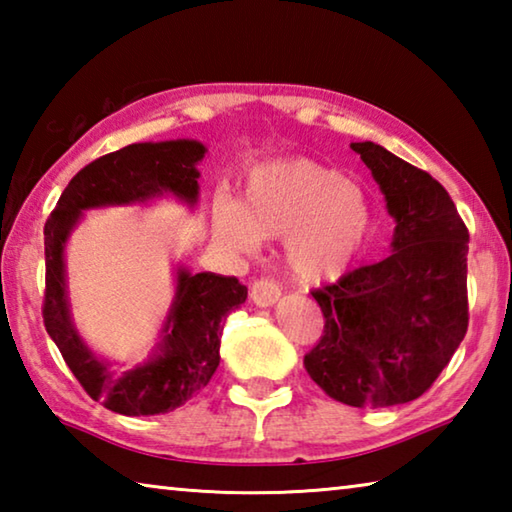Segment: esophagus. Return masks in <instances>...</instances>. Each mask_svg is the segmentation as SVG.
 Returning a JSON list of instances; mask_svg holds the SVG:
<instances>
[{
    "label": "esophagus",
    "instance_id": "obj_1",
    "mask_svg": "<svg viewBox=\"0 0 512 512\" xmlns=\"http://www.w3.org/2000/svg\"><path fill=\"white\" fill-rule=\"evenodd\" d=\"M280 296V287L271 280H264V277L262 280H255L253 287H250V300H253L257 307H271L280 300Z\"/></svg>",
    "mask_w": 512,
    "mask_h": 512
}]
</instances>
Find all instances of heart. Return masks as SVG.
<instances>
[{
  "label": "heart",
  "mask_w": 512,
  "mask_h": 512,
  "mask_svg": "<svg viewBox=\"0 0 512 512\" xmlns=\"http://www.w3.org/2000/svg\"><path fill=\"white\" fill-rule=\"evenodd\" d=\"M370 201L357 180L314 160L259 164L239 201L219 196L212 235L237 255H255L264 239L284 237L287 264L300 280L327 282L348 271L370 232Z\"/></svg>",
  "instance_id": "1"
}]
</instances>
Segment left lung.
Segmentation results:
<instances>
[{
    "label": "left lung",
    "instance_id": "1",
    "mask_svg": "<svg viewBox=\"0 0 512 512\" xmlns=\"http://www.w3.org/2000/svg\"><path fill=\"white\" fill-rule=\"evenodd\" d=\"M384 194L391 255L311 291L325 329L309 377L348 406L418 400L467 332V228L445 187L375 142H352Z\"/></svg>",
    "mask_w": 512,
    "mask_h": 512
}]
</instances>
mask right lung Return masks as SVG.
I'll use <instances>...</instances> for the list:
<instances>
[{
  "mask_svg": "<svg viewBox=\"0 0 512 512\" xmlns=\"http://www.w3.org/2000/svg\"><path fill=\"white\" fill-rule=\"evenodd\" d=\"M205 144L167 140L128 144L90 162L69 180L45 223L47 289L42 318L69 370L92 400L121 415L169 413L207 386L219 368L223 320L241 307L248 289L237 277L189 273L176 268V291L149 357L117 372L76 329L67 296L65 248L88 210L146 205L162 196L194 207L198 203V162Z\"/></svg>",
  "mask_w": 512,
  "mask_h": 512,
  "instance_id": "obj_1",
  "label": "right lung"
}]
</instances>
